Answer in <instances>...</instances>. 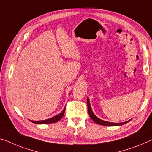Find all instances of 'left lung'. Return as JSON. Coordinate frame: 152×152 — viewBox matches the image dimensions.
Segmentation results:
<instances>
[{
  "label": "left lung",
  "mask_w": 152,
  "mask_h": 152,
  "mask_svg": "<svg viewBox=\"0 0 152 152\" xmlns=\"http://www.w3.org/2000/svg\"><path fill=\"white\" fill-rule=\"evenodd\" d=\"M87 106H88V113H89V117H91L93 121H94L95 123H96L97 124H99V125L102 126H121L124 125L126 123H128L130 121L131 119L128 120V121H125V122H122V123H113V122H109V121H104L102 119H100L98 118V117H96V115L94 114L92 111L91 107L90 105V102H89V98H87Z\"/></svg>",
  "instance_id": "obj_1"
}]
</instances>
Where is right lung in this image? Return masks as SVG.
Wrapping results in <instances>:
<instances>
[{"label": "right lung", "instance_id": "right-lung-1", "mask_svg": "<svg viewBox=\"0 0 152 152\" xmlns=\"http://www.w3.org/2000/svg\"><path fill=\"white\" fill-rule=\"evenodd\" d=\"M65 107L64 108V109L63 110V111L58 114L57 115H55L51 118L48 119H45V120H40V121H33V120H30L31 122H33L34 124H53V123H55V122H57L58 121L62 118L63 115H64L65 113Z\"/></svg>", "mask_w": 152, "mask_h": 152}]
</instances>
